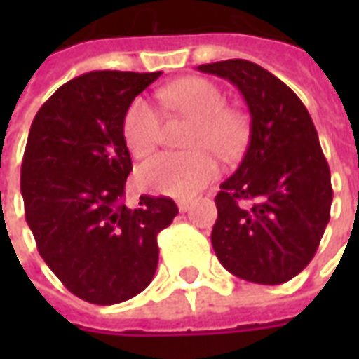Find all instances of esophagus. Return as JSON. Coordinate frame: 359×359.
Returning <instances> with one entry per match:
<instances>
[{
  "label": "esophagus",
  "instance_id": "1",
  "mask_svg": "<svg viewBox=\"0 0 359 359\" xmlns=\"http://www.w3.org/2000/svg\"><path fill=\"white\" fill-rule=\"evenodd\" d=\"M177 205H179V210L182 211V213L190 210V202H187V200H180V202L177 203Z\"/></svg>",
  "mask_w": 359,
  "mask_h": 359
}]
</instances>
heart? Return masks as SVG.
<instances>
[{
    "label": "heart",
    "mask_w": 359,
    "mask_h": 359,
    "mask_svg": "<svg viewBox=\"0 0 359 359\" xmlns=\"http://www.w3.org/2000/svg\"><path fill=\"white\" fill-rule=\"evenodd\" d=\"M167 109L194 118L187 154H159L138 169V182L151 194L192 198L217 177L219 165L210 149L233 157L246 142V121L229 109L225 94L205 79H182L157 92ZM123 140L134 157H146L161 142V115L148 97L138 95L123 115ZM208 149L205 150V148Z\"/></svg>",
    "instance_id": "obj_1"
}]
</instances>
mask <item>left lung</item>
I'll list each match as a JSON object with an SVG mask.
<instances>
[{
  "instance_id": "left-lung-1",
  "label": "left lung",
  "mask_w": 359,
  "mask_h": 359,
  "mask_svg": "<svg viewBox=\"0 0 359 359\" xmlns=\"http://www.w3.org/2000/svg\"><path fill=\"white\" fill-rule=\"evenodd\" d=\"M198 71L233 82L252 117L246 154L215 196V256L244 280L283 285L308 267L331 217V171L313 121L285 82L252 61Z\"/></svg>"
}]
</instances>
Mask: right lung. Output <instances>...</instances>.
Wrapping results in <instances>:
<instances>
[{"label": "right lung", "instance_id": "right-lung-1", "mask_svg": "<svg viewBox=\"0 0 359 359\" xmlns=\"http://www.w3.org/2000/svg\"><path fill=\"white\" fill-rule=\"evenodd\" d=\"M161 76L92 71L36 113L20 167L25 217L42 259L82 300H130L157 269V234L179 213L171 198L140 196L125 205L133 171L123 140L128 103Z\"/></svg>", "mask_w": 359, "mask_h": 359}]
</instances>
